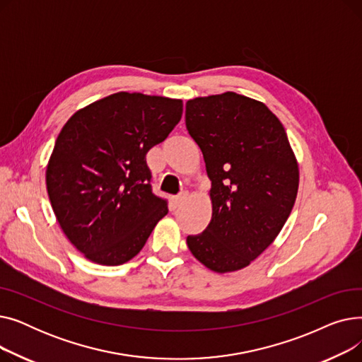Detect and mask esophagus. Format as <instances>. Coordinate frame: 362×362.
I'll return each instance as SVG.
<instances>
[{
	"mask_svg": "<svg viewBox=\"0 0 362 362\" xmlns=\"http://www.w3.org/2000/svg\"><path fill=\"white\" fill-rule=\"evenodd\" d=\"M187 195L182 194V195H176V197H171V205L173 206H180L185 201H186Z\"/></svg>",
	"mask_w": 362,
	"mask_h": 362,
	"instance_id": "34e87169",
	"label": "esophagus"
}]
</instances>
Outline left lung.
Here are the masks:
<instances>
[{"instance_id":"obj_1","label":"left lung","mask_w":362,"mask_h":362,"mask_svg":"<svg viewBox=\"0 0 362 362\" xmlns=\"http://www.w3.org/2000/svg\"><path fill=\"white\" fill-rule=\"evenodd\" d=\"M185 119L213 183L210 224L187 236V248L211 272L242 270L274 242L292 211L296 156L276 114L236 92L189 100Z\"/></svg>"}]
</instances>
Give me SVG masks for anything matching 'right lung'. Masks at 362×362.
Returning a JSON list of instances; mask_svg holds the SVG:
<instances>
[{"instance_id": "obj_1", "label": "right lung", "mask_w": 362, "mask_h": 362, "mask_svg": "<svg viewBox=\"0 0 362 362\" xmlns=\"http://www.w3.org/2000/svg\"><path fill=\"white\" fill-rule=\"evenodd\" d=\"M182 100L116 92L63 126L47 164L52 211L66 238L95 264L136 257L168 213L151 191L146 152L180 122Z\"/></svg>"}]
</instances>
